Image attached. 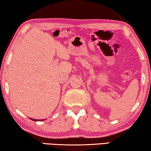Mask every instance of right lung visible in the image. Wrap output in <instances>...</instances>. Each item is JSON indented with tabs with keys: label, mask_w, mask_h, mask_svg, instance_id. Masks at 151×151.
<instances>
[{
	"label": "right lung",
	"mask_w": 151,
	"mask_h": 151,
	"mask_svg": "<svg viewBox=\"0 0 151 151\" xmlns=\"http://www.w3.org/2000/svg\"><path fill=\"white\" fill-rule=\"evenodd\" d=\"M32 119V120H33V121H40V120H38V119ZM41 121H44V120H41Z\"/></svg>",
	"instance_id": "right-lung-1"
}]
</instances>
